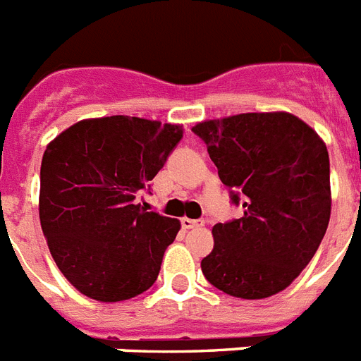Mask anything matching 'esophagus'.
Listing matches in <instances>:
<instances>
[{
    "label": "esophagus",
    "mask_w": 361,
    "mask_h": 361,
    "mask_svg": "<svg viewBox=\"0 0 361 361\" xmlns=\"http://www.w3.org/2000/svg\"><path fill=\"white\" fill-rule=\"evenodd\" d=\"M180 224H183V228L184 230H192V228H199V226H202V224H204V221H201V219H188V217H184V219H180Z\"/></svg>",
    "instance_id": "34e87169"
}]
</instances>
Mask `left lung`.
Segmentation results:
<instances>
[{
  "instance_id": "left-lung-1",
  "label": "left lung",
  "mask_w": 361,
  "mask_h": 361,
  "mask_svg": "<svg viewBox=\"0 0 361 361\" xmlns=\"http://www.w3.org/2000/svg\"><path fill=\"white\" fill-rule=\"evenodd\" d=\"M192 131L204 140L233 204L241 202L245 210L243 217L215 224L202 274L215 288L241 300L285 290L327 232V146L285 111L206 120Z\"/></svg>"
}]
</instances>
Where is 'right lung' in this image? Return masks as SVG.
Returning <instances> with one entry per match:
<instances>
[{
    "instance_id": "add662e5",
    "label": "right lung",
    "mask_w": 361,
    "mask_h": 361,
    "mask_svg": "<svg viewBox=\"0 0 361 361\" xmlns=\"http://www.w3.org/2000/svg\"><path fill=\"white\" fill-rule=\"evenodd\" d=\"M180 138L183 126L115 115L80 120L43 153V235L60 272L91 300H131L157 281L180 223L135 199Z\"/></svg>"
}]
</instances>
